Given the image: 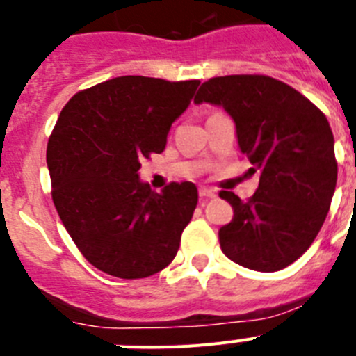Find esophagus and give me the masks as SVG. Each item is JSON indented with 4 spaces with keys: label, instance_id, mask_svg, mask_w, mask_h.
<instances>
[{
    "label": "esophagus",
    "instance_id": "esophagus-1",
    "mask_svg": "<svg viewBox=\"0 0 356 356\" xmlns=\"http://www.w3.org/2000/svg\"><path fill=\"white\" fill-rule=\"evenodd\" d=\"M197 193H200V197H203V200H205V197H216V193H213L212 188L200 187V191H197Z\"/></svg>",
    "mask_w": 356,
    "mask_h": 356
}]
</instances>
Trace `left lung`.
Masks as SVG:
<instances>
[{"label": "left lung", "mask_w": 356, "mask_h": 356, "mask_svg": "<svg viewBox=\"0 0 356 356\" xmlns=\"http://www.w3.org/2000/svg\"><path fill=\"white\" fill-rule=\"evenodd\" d=\"M221 105L235 121L238 147L259 171L248 201L219 196L234 217L219 229L222 253L253 271L291 266L310 248L330 210L337 184L333 134L326 115L291 85L266 74L216 76L194 103Z\"/></svg>", "instance_id": "left-lung-1"}]
</instances>
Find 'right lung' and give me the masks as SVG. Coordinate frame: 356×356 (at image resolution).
<instances>
[{
    "instance_id": "1",
    "label": "right lung",
    "mask_w": 356,
    "mask_h": 356,
    "mask_svg": "<svg viewBox=\"0 0 356 356\" xmlns=\"http://www.w3.org/2000/svg\"><path fill=\"white\" fill-rule=\"evenodd\" d=\"M200 80L119 76L76 92L46 149L51 197L67 234L96 269L122 280L155 275L178 253L197 205L191 181L156 194L139 181L143 160L162 153Z\"/></svg>"
}]
</instances>
